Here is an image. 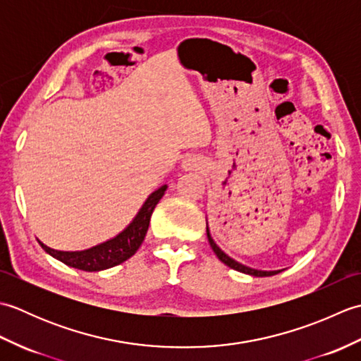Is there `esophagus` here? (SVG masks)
<instances>
[{
	"instance_id": "1",
	"label": "esophagus",
	"mask_w": 361,
	"mask_h": 361,
	"mask_svg": "<svg viewBox=\"0 0 361 361\" xmlns=\"http://www.w3.org/2000/svg\"><path fill=\"white\" fill-rule=\"evenodd\" d=\"M185 167H186V169H192V167H194V166H192V163H190V159L185 161Z\"/></svg>"
}]
</instances>
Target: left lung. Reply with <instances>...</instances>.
Here are the masks:
<instances>
[{
	"label": "left lung",
	"mask_w": 361,
	"mask_h": 361,
	"mask_svg": "<svg viewBox=\"0 0 361 361\" xmlns=\"http://www.w3.org/2000/svg\"><path fill=\"white\" fill-rule=\"evenodd\" d=\"M206 234H208V240H209V243H211V248L214 250V252H216L217 257H219V259L221 260V262H224L225 265H228L229 268H233V270H237V271L245 273V274L256 276V278H265V276H273V274H276V273H279V271H262V270H255V268H250V267H247V265H242V264H239V262H235L234 259H231V257H229L228 255H225V252L221 251V250L217 247V243L212 240V237H211V234H209V228H208V225H206Z\"/></svg>",
	"instance_id": "8db88e82"
}]
</instances>
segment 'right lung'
<instances>
[{
    "instance_id": "1",
    "label": "right lung",
    "mask_w": 361,
    "mask_h": 361,
    "mask_svg": "<svg viewBox=\"0 0 361 361\" xmlns=\"http://www.w3.org/2000/svg\"><path fill=\"white\" fill-rule=\"evenodd\" d=\"M166 188L167 186H161L155 192H152L132 224L111 240H106L83 251H57L46 247V245L40 242L42 248L65 265L83 271H101L106 270V268L116 267L132 257L137 248L141 247L144 237L147 234L152 212L158 202L163 198Z\"/></svg>"
}]
</instances>
